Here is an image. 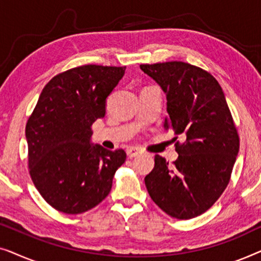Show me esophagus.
I'll return each mask as SVG.
<instances>
[{
	"mask_svg": "<svg viewBox=\"0 0 261 261\" xmlns=\"http://www.w3.org/2000/svg\"><path fill=\"white\" fill-rule=\"evenodd\" d=\"M126 152H127L128 158H134V156L140 154V149H138L137 147H128L126 149Z\"/></svg>",
	"mask_w": 261,
	"mask_h": 261,
	"instance_id": "esophagus-1",
	"label": "esophagus"
}]
</instances>
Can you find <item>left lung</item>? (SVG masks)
<instances>
[{
	"label": "left lung",
	"instance_id": "8db88e82",
	"mask_svg": "<svg viewBox=\"0 0 261 261\" xmlns=\"http://www.w3.org/2000/svg\"><path fill=\"white\" fill-rule=\"evenodd\" d=\"M140 69L166 95L164 128L185 139L176 144L173 166L154 156L146 188L167 215L194 219L213 206L229 183L240 146L237 127L219 82L201 67L167 62L142 64Z\"/></svg>",
	"mask_w": 261,
	"mask_h": 261
}]
</instances>
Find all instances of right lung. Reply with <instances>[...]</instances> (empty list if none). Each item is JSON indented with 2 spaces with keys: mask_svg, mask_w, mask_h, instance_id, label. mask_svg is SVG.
<instances>
[{
  "mask_svg": "<svg viewBox=\"0 0 261 261\" xmlns=\"http://www.w3.org/2000/svg\"><path fill=\"white\" fill-rule=\"evenodd\" d=\"M126 66L83 65L45 85L26 124L28 167L46 202L58 212L82 214L112 190L123 149L91 144V126L106 115V102Z\"/></svg>",
  "mask_w": 261,
  "mask_h": 261,
  "instance_id": "1",
  "label": "right lung"
}]
</instances>
